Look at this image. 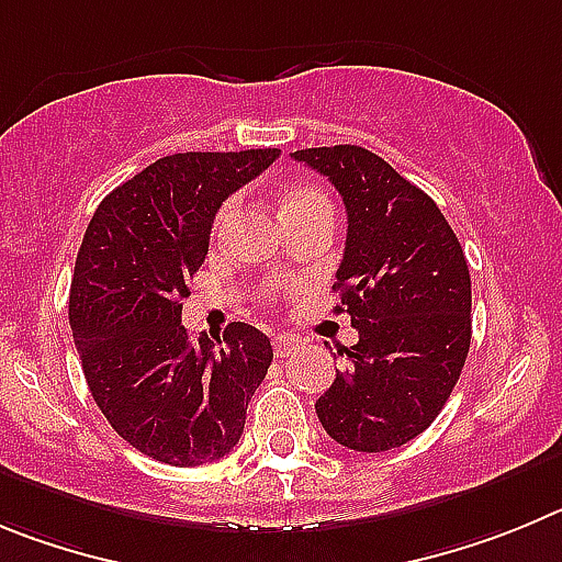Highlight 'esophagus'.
<instances>
[{"mask_svg": "<svg viewBox=\"0 0 562 562\" xmlns=\"http://www.w3.org/2000/svg\"><path fill=\"white\" fill-rule=\"evenodd\" d=\"M302 338L293 336V333H280V336L274 338V352L277 358H288L293 350H300Z\"/></svg>", "mask_w": 562, "mask_h": 562, "instance_id": "esophagus-1", "label": "esophagus"}]
</instances>
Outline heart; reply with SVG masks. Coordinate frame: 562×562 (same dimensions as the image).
<instances>
[{"label": "heart", "instance_id": "heart-1", "mask_svg": "<svg viewBox=\"0 0 562 562\" xmlns=\"http://www.w3.org/2000/svg\"><path fill=\"white\" fill-rule=\"evenodd\" d=\"M316 204H327L325 193L322 190H316V187H307V184H296L291 187L285 193V199H282V212L285 210H302V206H316ZM232 212H235V201H226L224 206L218 210V215H215V229H224L226 224H229ZM269 296H274V293H280V288L271 285Z\"/></svg>", "mask_w": 562, "mask_h": 562}]
</instances>
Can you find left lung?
Masks as SVG:
<instances>
[{
  "mask_svg": "<svg viewBox=\"0 0 562 562\" xmlns=\"http://www.w3.org/2000/svg\"><path fill=\"white\" fill-rule=\"evenodd\" d=\"M291 156L327 176L347 210L333 291L358 344L316 401L318 423L350 451H392L431 426L462 375L468 260L439 206L372 150L333 145Z\"/></svg>",
  "mask_w": 562,
  "mask_h": 562,
  "instance_id": "1",
  "label": "left lung"
}]
</instances>
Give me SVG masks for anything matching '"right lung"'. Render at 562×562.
Masks as SVG:
<instances>
[{
  "mask_svg": "<svg viewBox=\"0 0 562 562\" xmlns=\"http://www.w3.org/2000/svg\"><path fill=\"white\" fill-rule=\"evenodd\" d=\"M277 156H165L105 195L89 221L69 288L75 347L111 428L156 462L195 468L226 457L271 367L269 336L244 322L224 338L190 336L181 300L204 266L215 212Z\"/></svg>",
  "mask_w": 562,
  "mask_h": 562,
  "instance_id": "right-lung-1",
  "label": "right lung"
}]
</instances>
